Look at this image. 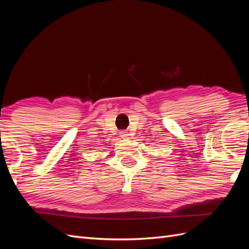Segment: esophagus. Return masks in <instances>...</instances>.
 Segmentation results:
<instances>
[{
  "label": "esophagus",
  "mask_w": 249,
  "mask_h": 249,
  "mask_svg": "<svg viewBox=\"0 0 249 249\" xmlns=\"http://www.w3.org/2000/svg\"><path fill=\"white\" fill-rule=\"evenodd\" d=\"M120 136H122L123 138H127V136H129V134H127L126 132H120Z\"/></svg>",
  "instance_id": "obj_1"
}]
</instances>
